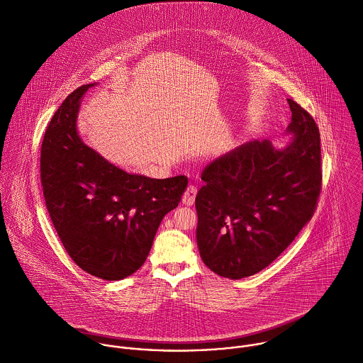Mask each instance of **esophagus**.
<instances>
[{
  "label": "esophagus",
  "instance_id": "esophagus-1",
  "mask_svg": "<svg viewBox=\"0 0 363 363\" xmlns=\"http://www.w3.org/2000/svg\"><path fill=\"white\" fill-rule=\"evenodd\" d=\"M196 192H198L196 186H194V185H189V186L186 188V191L184 192V196H182V203H184V205H186V206H192V205H194V202H195V196H196Z\"/></svg>",
  "mask_w": 363,
  "mask_h": 363
}]
</instances>
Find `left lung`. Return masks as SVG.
<instances>
[{
    "label": "left lung",
    "mask_w": 363,
    "mask_h": 363,
    "mask_svg": "<svg viewBox=\"0 0 363 363\" xmlns=\"http://www.w3.org/2000/svg\"><path fill=\"white\" fill-rule=\"evenodd\" d=\"M293 138L246 143L202 171L196 243L216 274L239 280L273 263L313 218L321 191V141L314 118L289 99Z\"/></svg>",
    "instance_id": "1"
}]
</instances>
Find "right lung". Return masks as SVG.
Returning a JSON list of instances; mask_svg holds the SVG:
<instances>
[{
  "instance_id": "obj_1",
  "label": "right lung",
  "mask_w": 363,
  "mask_h": 363,
  "mask_svg": "<svg viewBox=\"0 0 363 363\" xmlns=\"http://www.w3.org/2000/svg\"><path fill=\"white\" fill-rule=\"evenodd\" d=\"M96 84L76 89L53 114L40 148V182L50 220L72 260L94 277L116 281L144 264L188 178L128 174L83 143L77 114L84 93Z\"/></svg>"
}]
</instances>
